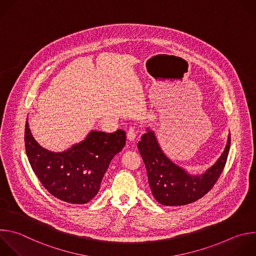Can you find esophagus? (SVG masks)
<instances>
[{
    "instance_id": "obj_1",
    "label": "esophagus",
    "mask_w": 256,
    "mask_h": 256,
    "mask_svg": "<svg viewBox=\"0 0 256 256\" xmlns=\"http://www.w3.org/2000/svg\"><path fill=\"white\" fill-rule=\"evenodd\" d=\"M128 140H134L136 136V128L134 126H130V128L128 130Z\"/></svg>"
}]
</instances>
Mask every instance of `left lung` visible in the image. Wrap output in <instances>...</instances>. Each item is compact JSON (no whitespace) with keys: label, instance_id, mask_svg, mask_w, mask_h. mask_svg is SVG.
Segmentation results:
<instances>
[{"label":"left lung","instance_id":"left-lung-1","mask_svg":"<svg viewBox=\"0 0 256 256\" xmlns=\"http://www.w3.org/2000/svg\"><path fill=\"white\" fill-rule=\"evenodd\" d=\"M231 138L217 162L203 175H190L170 160L162 152L154 134L148 130L140 138L138 148L144 160L148 181L154 199L164 206H182L193 203L207 194L219 179L227 162Z\"/></svg>","mask_w":256,"mask_h":256}]
</instances>
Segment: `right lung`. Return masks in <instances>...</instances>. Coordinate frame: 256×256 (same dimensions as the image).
<instances>
[{
  "label": "right lung",
  "instance_id": "right-lung-1",
  "mask_svg": "<svg viewBox=\"0 0 256 256\" xmlns=\"http://www.w3.org/2000/svg\"><path fill=\"white\" fill-rule=\"evenodd\" d=\"M26 154L33 172L55 198L70 204H85L98 193L112 158L126 144V132H92L63 152H52L38 144L25 126Z\"/></svg>",
  "mask_w": 256,
  "mask_h": 256
}]
</instances>
